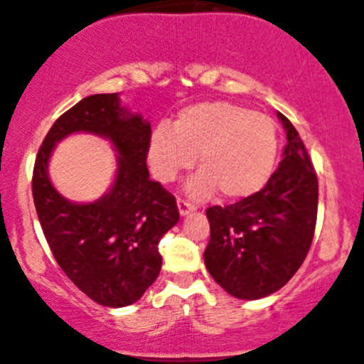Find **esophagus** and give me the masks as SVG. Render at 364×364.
<instances>
[{
    "label": "esophagus",
    "instance_id": "esophagus-1",
    "mask_svg": "<svg viewBox=\"0 0 364 364\" xmlns=\"http://www.w3.org/2000/svg\"><path fill=\"white\" fill-rule=\"evenodd\" d=\"M178 208H179V214L186 215L190 210H195V205H193V203L188 202V200L178 198Z\"/></svg>",
    "mask_w": 364,
    "mask_h": 364
}]
</instances>
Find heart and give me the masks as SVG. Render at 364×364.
Wrapping results in <instances>:
<instances>
[{"instance_id":"1","label":"heart","mask_w":364,"mask_h":364,"mask_svg":"<svg viewBox=\"0 0 364 364\" xmlns=\"http://www.w3.org/2000/svg\"><path fill=\"white\" fill-rule=\"evenodd\" d=\"M200 173L188 195L205 200L217 190L225 200L260 191L272 174L277 129L267 114L232 102H202L179 112L171 129L150 136L149 162L157 179L173 181L195 162Z\"/></svg>"}]
</instances>
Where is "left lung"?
<instances>
[{
	"mask_svg": "<svg viewBox=\"0 0 364 364\" xmlns=\"http://www.w3.org/2000/svg\"><path fill=\"white\" fill-rule=\"evenodd\" d=\"M277 118L287 144L267 185L232 205L207 208V270L240 299L265 298L286 286L306 258L315 235L318 179L299 133L281 112Z\"/></svg>",
	"mask_w": 364,
	"mask_h": 364,
	"instance_id": "1",
	"label": "left lung"
}]
</instances>
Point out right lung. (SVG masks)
<instances>
[{
  "label": "right lung",
  "mask_w": 364,
  "mask_h": 364,
  "mask_svg": "<svg viewBox=\"0 0 364 364\" xmlns=\"http://www.w3.org/2000/svg\"><path fill=\"white\" fill-rule=\"evenodd\" d=\"M85 131L107 138L119 152L110 191L90 204L60 196L47 166L58 141ZM150 123L121 107L118 94L82 99L54 121L37 152L32 195L49 248L68 279L102 306L139 301L162 267L159 241L179 220L176 198L147 169Z\"/></svg>",
  "instance_id": "right-lung-1"
}]
</instances>
